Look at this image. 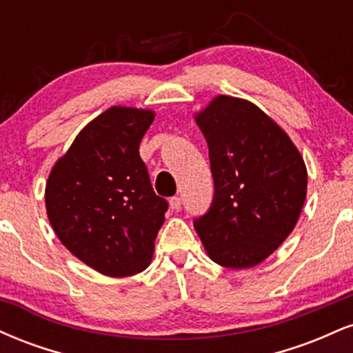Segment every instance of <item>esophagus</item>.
Here are the masks:
<instances>
[{"label": "esophagus", "mask_w": 353, "mask_h": 353, "mask_svg": "<svg viewBox=\"0 0 353 353\" xmlns=\"http://www.w3.org/2000/svg\"><path fill=\"white\" fill-rule=\"evenodd\" d=\"M169 204H171V208L172 209H181V205H182V201H181V197H177V196H174V197H171V199H169Z\"/></svg>", "instance_id": "obj_1"}]
</instances>
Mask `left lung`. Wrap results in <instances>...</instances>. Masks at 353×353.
<instances>
[{"label": "left lung", "mask_w": 353, "mask_h": 353, "mask_svg": "<svg viewBox=\"0 0 353 353\" xmlns=\"http://www.w3.org/2000/svg\"><path fill=\"white\" fill-rule=\"evenodd\" d=\"M196 123L209 145L214 199L194 228L216 264L249 269L297 224L305 163L281 125L245 99L217 96Z\"/></svg>", "instance_id": "left-lung-1"}]
</instances>
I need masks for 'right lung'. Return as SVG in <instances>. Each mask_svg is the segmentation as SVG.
I'll return each mask as SVG.
<instances>
[{"label":"right lung","instance_id":"add662e5","mask_svg":"<svg viewBox=\"0 0 353 353\" xmlns=\"http://www.w3.org/2000/svg\"><path fill=\"white\" fill-rule=\"evenodd\" d=\"M149 109L112 106L76 136L48 177L46 212L63 245L109 277L144 270L169 204L156 196L139 144Z\"/></svg>","mask_w":353,"mask_h":353}]
</instances>
